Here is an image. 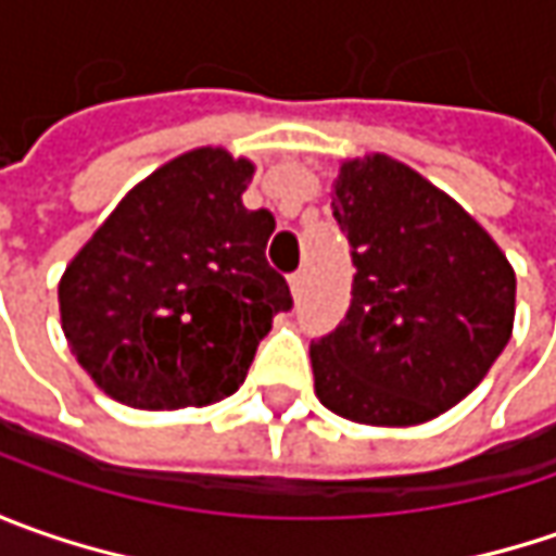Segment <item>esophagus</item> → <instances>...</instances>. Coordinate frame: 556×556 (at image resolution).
I'll list each match as a JSON object with an SVG mask.
<instances>
[{"instance_id": "esophagus-1", "label": "esophagus", "mask_w": 556, "mask_h": 556, "mask_svg": "<svg viewBox=\"0 0 556 556\" xmlns=\"http://www.w3.org/2000/svg\"><path fill=\"white\" fill-rule=\"evenodd\" d=\"M290 290H293V296H300L303 293V288H306V271H293L288 278Z\"/></svg>"}]
</instances>
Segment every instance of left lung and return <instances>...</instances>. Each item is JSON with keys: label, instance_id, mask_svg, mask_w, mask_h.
<instances>
[{"label": "left lung", "instance_id": "obj_1", "mask_svg": "<svg viewBox=\"0 0 556 556\" xmlns=\"http://www.w3.org/2000/svg\"><path fill=\"white\" fill-rule=\"evenodd\" d=\"M331 210L353 247V300L309 346L315 395L355 424L433 420L507 346L514 268L460 203L387 154L343 163Z\"/></svg>", "mask_w": 556, "mask_h": 556}]
</instances>
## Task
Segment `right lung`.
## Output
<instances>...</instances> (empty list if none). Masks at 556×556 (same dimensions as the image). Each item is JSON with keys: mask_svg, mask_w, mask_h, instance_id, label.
I'll return each instance as SVG.
<instances>
[{"mask_svg": "<svg viewBox=\"0 0 556 556\" xmlns=\"http://www.w3.org/2000/svg\"><path fill=\"white\" fill-rule=\"evenodd\" d=\"M253 169L225 148L163 163L64 268L61 328L111 399L144 412L219 402L293 306L266 263L275 216L241 201Z\"/></svg>", "mask_w": 556, "mask_h": 556, "instance_id": "1", "label": "right lung"}]
</instances>
